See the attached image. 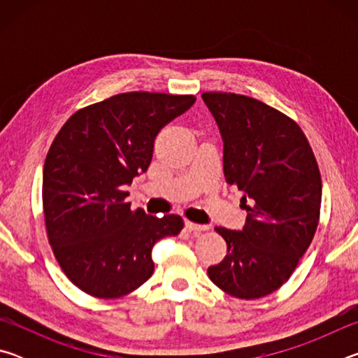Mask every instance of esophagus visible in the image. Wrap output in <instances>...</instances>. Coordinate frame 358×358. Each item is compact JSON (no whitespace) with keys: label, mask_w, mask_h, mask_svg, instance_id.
I'll return each instance as SVG.
<instances>
[{"label":"esophagus","mask_w":358,"mask_h":358,"mask_svg":"<svg viewBox=\"0 0 358 358\" xmlns=\"http://www.w3.org/2000/svg\"><path fill=\"white\" fill-rule=\"evenodd\" d=\"M186 229L191 230V232H202V230H207L208 226H203V224H196V222L186 221Z\"/></svg>","instance_id":"1"}]
</instances>
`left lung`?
<instances>
[{"label":"left lung","mask_w":358,"mask_h":358,"mask_svg":"<svg viewBox=\"0 0 358 358\" xmlns=\"http://www.w3.org/2000/svg\"><path fill=\"white\" fill-rule=\"evenodd\" d=\"M224 141V175L243 192V230H215L226 240L208 278L222 292L257 300L294 273L316 234L322 180L313 148L295 121L250 96L207 92Z\"/></svg>","instance_id":"obj_1"}]
</instances>
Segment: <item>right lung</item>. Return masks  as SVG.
<instances>
[{
  "label": "right lung",
  "instance_id": "right-lung-1",
  "mask_svg": "<svg viewBox=\"0 0 358 358\" xmlns=\"http://www.w3.org/2000/svg\"><path fill=\"white\" fill-rule=\"evenodd\" d=\"M194 102L192 94H115L77 110L53 138L42 178L45 232L82 292L104 300L134 292L155 271L153 245L183 229L178 215L132 210L124 186L147 172L156 136Z\"/></svg>",
  "mask_w": 358,
  "mask_h": 358
}]
</instances>
